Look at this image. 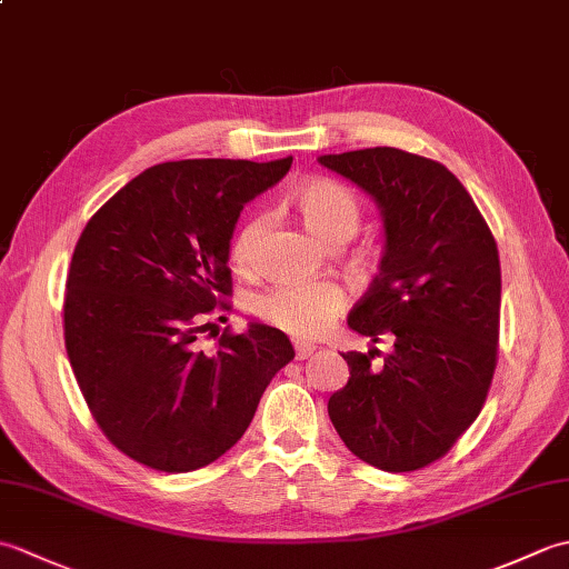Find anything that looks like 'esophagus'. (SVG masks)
Masks as SVG:
<instances>
[{"label":"esophagus","mask_w":569,"mask_h":569,"mask_svg":"<svg viewBox=\"0 0 569 569\" xmlns=\"http://www.w3.org/2000/svg\"><path fill=\"white\" fill-rule=\"evenodd\" d=\"M293 349H296V359H308L312 352H316V347L308 342H296Z\"/></svg>","instance_id":"34e87169"}]
</instances>
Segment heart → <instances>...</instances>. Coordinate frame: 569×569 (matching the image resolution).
<instances>
[{"label": "heart", "mask_w": 569, "mask_h": 569, "mask_svg": "<svg viewBox=\"0 0 569 569\" xmlns=\"http://www.w3.org/2000/svg\"><path fill=\"white\" fill-rule=\"evenodd\" d=\"M296 204L310 232L330 247H340L347 239H352L361 222L357 198L335 180H306L296 190ZM263 227V217H253L237 232L232 241V261L239 269L247 271L253 266ZM345 303V291L332 281L276 283L257 296L253 310L273 328L308 340V337L328 330Z\"/></svg>", "instance_id": "heart-1"}]
</instances>
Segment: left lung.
Wrapping results in <instances>:
<instances>
[{"instance_id": "1", "label": "left lung", "mask_w": 569, "mask_h": 569, "mask_svg": "<svg viewBox=\"0 0 569 569\" xmlns=\"http://www.w3.org/2000/svg\"><path fill=\"white\" fill-rule=\"evenodd\" d=\"M379 202L381 271L349 328L393 349L342 355L328 413L345 445L383 471L438 462L477 420L499 359L501 266L485 214L438 161L393 147L320 156Z\"/></svg>"}]
</instances>
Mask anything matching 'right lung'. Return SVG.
Returning a JSON list of instances; mask_svg holds the SVG:
<instances>
[{"instance_id":"obj_1","label":"right lung","mask_w":569,"mask_h":569,"mask_svg":"<svg viewBox=\"0 0 569 569\" xmlns=\"http://www.w3.org/2000/svg\"><path fill=\"white\" fill-rule=\"evenodd\" d=\"M291 163L151 166L84 224L63 296L66 349L94 422L134 462L168 475L214 462L296 357L266 325H227L212 355L200 347L210 318L232 308L237 217Z\"/></svg>"}]
</instances>
